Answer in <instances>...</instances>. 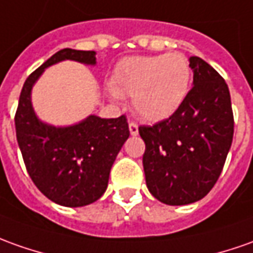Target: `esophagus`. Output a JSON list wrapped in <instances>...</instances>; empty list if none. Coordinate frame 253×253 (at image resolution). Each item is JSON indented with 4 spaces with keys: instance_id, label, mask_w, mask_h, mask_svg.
<instances>
[{
    "instance_id": "34e87169",
    "label": "esophagus",
    "mask_w": 253,
    "mask_h": 253,
    "mask_svg": "<svg viewBox=\"0 0 253 253\" xmlns=\"http://www.w3.org/2000/svg\"><path fill=\"white\" fill-rule=\"evenodd\" d=\"M129 132L130 135H133V136H136L137 133H139V128H137L136 123H129Z\"/></svg>"
}]
</instances>
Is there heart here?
<instances>
[{"mask_svg":"<svg viewBox=\"0 0 253 253\" xmlns=\"http://www.w3.org/2000/svg\"><path fill=\"white\" fill-rule=\"evenodd\" d=\"M191 67L183 53L124 59L117 66L111 93L132 97V109L147 121H163L189 93Z\"/></svg>","mask_w":253,"mask_h":253,"instance_id":"1","label":"heart"}]
</instances>
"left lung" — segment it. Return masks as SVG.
<instances>
[{"mask_svg": "<svg viewBox=\"0 0 253 253\" xmlns=\"http://www.w3.org/2000/svg\"><path fill=\"white\" fill-rule=\"evenodd\" d=\"M189 60L194 86L180 107L167 120L139 126L147 189L167 205H187L210 193L234 133L226 81L201 57Z\"/></svg>", "mask_w": 253, "mask_h": 253, "instance_id": "left-lung-1", "label": "left lung"}]
</instances>
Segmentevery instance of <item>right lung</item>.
I'll list each match as a JSON object with an SVG mask.
<instances>
[{"label":"right lung","mask_w":253,"mask_h":253,"mask_svg":"<svg viewBox=\"0 0 253 253\" xmlns=\"http://www.w3.org/2000/svg\"><path fill=\"white\" fill-rule=\"evenodd\" d=\"M95 55V50L70 48L56 52L26 80L15 114L17 143L33 183L50 201L71 208L95 203L103 196L110 169L129 137L126 117L89 116L76 125L52 126L36 116L31 89L52 64L76 60L93 66Z\"/></svg>","instance_id":"1"}]
</instances>
